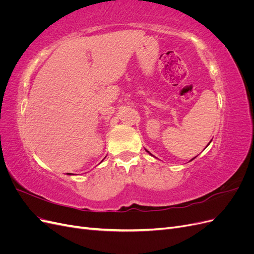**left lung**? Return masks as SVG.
Here are the masks:
<instances>
[{"label": "left lung", "instance_id": "left-lung-1", "mask_svg": "<svg viewBox=\"0 0 254 254\" xmlns=\"http://www.w3.org/2000/svg\"><path fill=\"white\" fill-rule=\"evenodd\" d=\"M210 143H211V141H210ZM210 143H209V144H210ZM209 144H207V145H209ZM146 151H147V152H148V153H149V155H150V156H152V155H151V153H150V152H149V151H148V150H146ZM195 158H196V157H195Z\"/></svg>", "mask_w": 254, "mask_h": 254}]
</instances>
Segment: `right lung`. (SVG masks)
Returning a JSON list of instances; mask_svg holds the SVG:
<instances>
[{
    "label": "right lung",
    "mask_w": 254,
    "mask_h": 254,
    "mask_svg": "<svg viewBox=\"0 0 254 254\" xmlns=\"http://www.w3.org/2000/svg\"><path fill=\"white\" fill-rule=\"evenodd\" d=\"M67 175H71V174H67Z\"/></svg>",
    "instance_id": "right-lung-1"
}]
</instances>
